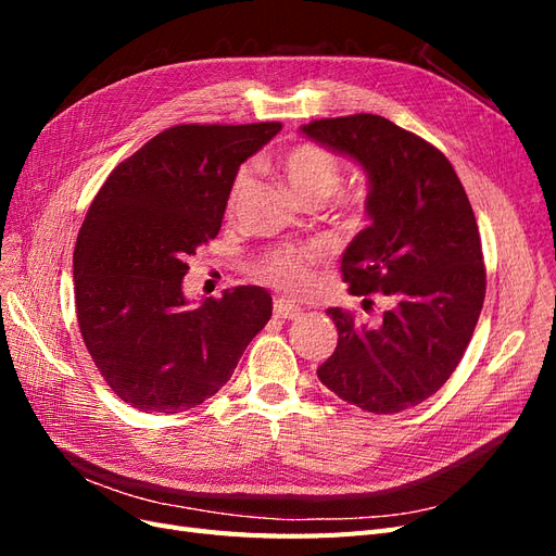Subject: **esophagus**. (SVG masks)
<instances>
[{
	"label": "esophagus",
	"mask_w": 556,
	"mask_h": 556,
	"mask_svg": "<svg viewBox=\"0 0 556 556\" xmlns=\"http://www.w3.org/2000/svg\"><path fill=\"white\" fill-rule=\"evenodd\" d=\"M274 315H276V317H280V319H296V317L304 315V311H301V308H299V306H294V304H290V301L276 299V304H274Z\"/></svg>",
	"instance_id": "34e87169"
}]
</instances>
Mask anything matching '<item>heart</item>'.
Listing matches in <instances>:
<instances>
[{"label": "heart", "instance_id": "1", "mask_svg": "<svg viewBox=\"0 0 556 556\" xmlns=\"http://www.w3.org/2000/svg\"><path fill=\"white\" fill-rule=\"evenodd\" d=\"M280 169L288 178L294 194L304 204H323L336 190L341 188L343 180V164L331 150L313 141L294 143L290 150H285L280 157ZM252 182V169L243 166L231 182L229 190V208L239 204V199L245 194ZM333 213L339 225L348 231L362 229L368 217V197L359 190L345 192L333 204ZM327 262L325 250L319 245H278L262 252L252 262V274L264 280L271 288L304 296L317 288V271Z\"/></svg>", "mask_w": 556, "mask_h": 556}]
</instances>
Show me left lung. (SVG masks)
Returning a JSON list of instances; mask_svg holds the SVG:
<instances>
[{"label":"left lung","instance_id":"left-lung-1","mask_svg":"<svg viewBox=\"0 0 556 556\" xmlns=\"http://www.w3.org/2000/svg\"><path fill=\"white\" fill-rule=\"evenodd\" d=\"M301 131L366 169L371 225L348 245L341 271L350 294L382 292L394 304L371 327L327 308L339 345L317 378L368 413L413 408L454 374L482 311L486 271L473 208L441 150L382 115L325 117Z\"/></svg>","mask_w":556,"mask_h":556}]
</instances>
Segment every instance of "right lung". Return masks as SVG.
<instances>
[{"mask_svg": "<svg viewBox=\"0 0 556 556\" xmlns=\"http://www.w3.org/2000/svg\"><path fill=\"white\" fill-rule=\"evenodd\" d=\"M280 123L176 125L111 172L74 248L83 343L111 390L141 413H178L231 378L271 319L255 285L188 306V257L217 237L239 166Z\"/></svg>", "mask_w": 556, "mask_h": 556, "instance_id": "add662e5", "label": "right lung"}]
</instances>
